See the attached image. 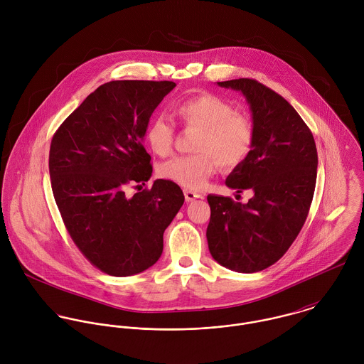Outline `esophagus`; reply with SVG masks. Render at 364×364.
<instances>
[{
  "label": "esophagus",
  "mask_w": 364,
  "mask_h": 364,
  "mask_svg": "<svg viewBox=\"0 0 364 364\" xmlns=\"http://www.w3.org/2000/svg\"><path fill=\"white\" fill-rule=\"evenodd\" d=\"M183 193H185L186 202H192V200H195V199L202 198V195H199V193H196V192H193V191H191V189H185Z\"/></svg>",
  "instance_id": "1"
}]
</instances>
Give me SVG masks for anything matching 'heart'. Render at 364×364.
Returning <instances> with one entry per match:
<instances>
[{"mask_svg":"<svg viewBox=\"0 0 364 364\" xmlns=\"http://www.w3.org/2000/svg\"><path fill=\"white\" fill-rule=\"evenodd\" d=\"M175 112L186 127L200 129L193 146L198 153L162 162L158 166L162 179L199 191L215 172L217 162L224 169H234L251 154L255 141L254 124L248 116L234 112L227 101L205 92L181 101ZM173 139L175 129L164 116H154L149 122L146 141L154 154L168 156Z\"/></svg>","mask_w":364,"mask_h":364,"instance_id":"b5f03b06","label":"heart"}]
</instances>
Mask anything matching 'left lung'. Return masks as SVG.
<instances>
[{
  "label": "left lung",
  "mask_w": 364,
  "mask_h": 364,
  "mask_svg": "<svg viewBox=\"0 0 364 364\" xmlns=\"http://www.w3.org/2000/svg\"><path fill=\"white\" fill-rule=\"evenodd\" d=\"M241 91L254 120L250 156L228 175L237 192L251 189L248 203L208 195V250L221 266L260 272L280 259L301 231L311 206L318 156L311 130L282 95L252 78L217 82Z\"/></svg>",
  "instance_id": "left-lung-1"
}]
</instances>
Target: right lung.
<instances>
[{"label":"right lung","mask_w":364,"mask_h":364,"mask_svg":"<svg viewBox=\"0 0 364 364\" xmlns=\"http://www.w3.org/2000/svg\"><path fill=\"white\" fill-rule=\"evenodd\" d=\"M172 81H110L90 94L57 129L50 144L53 196L81 254L110 276L137 274L159 259L164 231L185 202L181 188L146 183L151 156L143 146L156 106Z\"/></svg>","instance_id":"obj_1"}]
</instances>
